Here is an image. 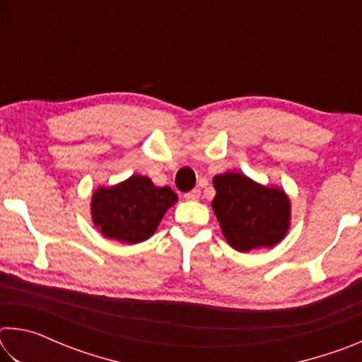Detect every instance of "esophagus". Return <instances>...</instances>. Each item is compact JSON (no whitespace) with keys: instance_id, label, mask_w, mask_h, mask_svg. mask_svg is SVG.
Segmentation results:
<instances>
[{"instance_id":"34e87169","label":"esophagus","mask_w":362,"mask_h":362,"mask_svg":"<svg viewBox=\"0 0 362 362\" xmlns=\"http://www.w3.org/2000/svg\"><path fill=\"white\" fill-rule=\"evenodd\" d=\"M199 196H201L199 188H194V189H192V192H188V193L183 194V198L189 199V201H194V199H199Z\"/></svg>"}]
</instances>
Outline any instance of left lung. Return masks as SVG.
I'll return each mask as SVG.
<instances>
[{
  "label": "left lung",
  "mask_w": 362,
  "mask_h": 362,
  "mask_svg": "<svg viewBox=\"0 0 362 362\" xmlns=\"http://www.w3.org/2000/svg\"><path fill=\"white\" fill-rule=\"evenodd\" d=\"M214 187L217 189L214 212L233 249L249 252L272 247L283 240L291 214L284 192L262 187L238 173L216 175Z\"/></svg>",
  "instance_id": "1"
}]
</instances>
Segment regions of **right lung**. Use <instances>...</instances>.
Listing matches in <instances>:
<instances>
[{
    "label": "right lung",
    "instance_id": "obj_1",
    "mask_svg": "<svg viewBox=\"0 0 362 362\" xmlns=\"http://www.w3.org/2000/svg\"><path fill=\"white\" fill-rule=\"evenodd\" d=\"M177 199L169 187L159 188L148 177L132 175L119 185L97 189L90 211L103 236L136 244L148 240Z\"/></svg>",
    "mask_w": 362,
    "mask_h": 362
}]
</instances>
